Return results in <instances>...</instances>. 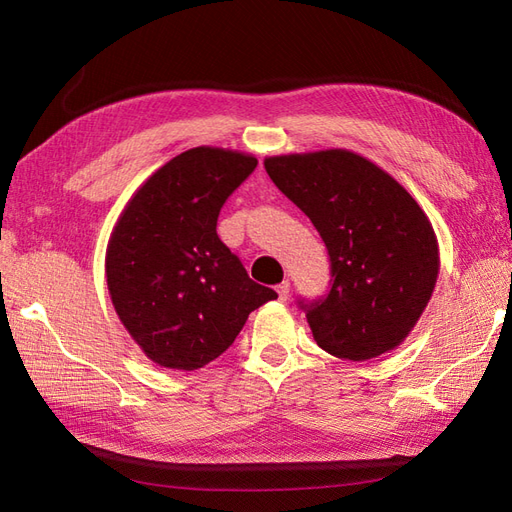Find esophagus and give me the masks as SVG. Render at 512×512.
Segmentation results:
<instances>
[{
	"label": "esophagus",
	"instance_id": "obj_1",
	"mask_svg": "<svg viewBox=\"0 0 512 512\" xmlns=\"http://www.w3.org/2000/svg\"><path fill=\"white\" fill-rule=\"evenodd\" d=\"M277 297H280V301H286L290 297V282L284 280L282 284H277Z\"/></svg>",
	"mask_w": 512,
	"mask_h": 512
}]
</instances>
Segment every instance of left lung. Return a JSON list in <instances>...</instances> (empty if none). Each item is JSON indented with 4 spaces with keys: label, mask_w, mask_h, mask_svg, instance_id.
<instances>
[{
    "label": "left lung",
    "mask_w": 512,
    "mask_h": 512,
    "mask_svg": "<svg viewBox=\"0 0 512 512\" xmlns=\"http://www.w3.org/2000/svg\"><path fill=\"white\" fill-rule=\"evenodd\" d=\"M265 168L329 250V294L299 303L316 344L348 361L395 350L423 316L440 271L436 232L421 205L348 149L271 156Z\"/></svg>",
    "instance_id": "obj_1"
}]
</instances>
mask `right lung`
<instances>
[{"instance_id":"add662e5","label":"right lung","mask_w":512,"mask_h":512,"mask_svg":"<svg viewBox=\"0 0 512 512\" xmlns=\"http://www.w3.org/2000/svg\"><path fill=\"white\" fill-rule=\"evenodd\" d=\"M252 153L194 147L160 166L123 207L106 245L115 312L156 365L192 371L235 342L277 292L250 280L218 237L226 198L252 175Z\"/></svg>"}]
</instances>
